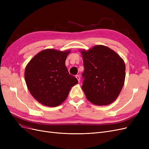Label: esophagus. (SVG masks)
<instances>
[{
    "label": "esophagus",
    "mask_w": 149,
    "mask_h": 149,
    "mask_svg": "<svg viewBox=\"0 0 149 149\" xmlns=\"http://www.w3.org/2000/svg\"><path fill=\"white\" fill-rule=\"evenodd\" d=\"M76 78L78 79V81H79V82L80 81V76H79V75H78V74H77V75H76Z\"/></svg>",
    "instance_id": "esophagus-1"
}]
</instances>
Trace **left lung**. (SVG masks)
<instances>
[{
  "label": "left lung",
  "instance_id": "8db88e82",
  "mask_svg": "<svg viewBox=\"0 0 149 149\" xmlns=\"http://www.w3.org/2000/svg\"><path fill=\"white\" fill-rule=\"evenodd\" d=\"M79 52L84 67L82 89L87 100L96 106L110 104L118 98L124 84L123 59L114 50L101 45Z\"/></svg>",
  "mask_w": 149,
  "mask_h": 149
}]
</instances>
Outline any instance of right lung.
Returning <instances> with one entry per match:
<instances>
[{
    "instance_id": "add662e5",
    "label": "right lung",
    "mask_w": 149,
    "mask_h": 149,
    "mask_svg": "<svg viewBox=\"0 0 149 149\" xmlns=\"http://www.w3.org/2000/svg\"><path fill=\"white\" fill-rule=\"evenodd\" d=\"M70 52L43 49L26 65L24 74L26 86L42 104L48 107L60 105L66 100L71 88L78 83L65 65Z\"/></svg>"
}]
</instances>
